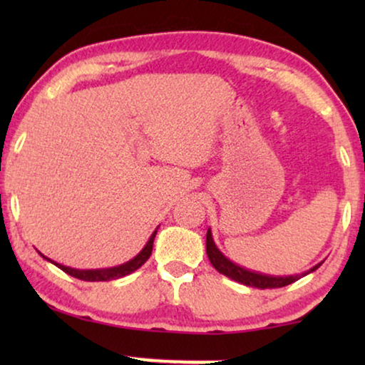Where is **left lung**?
I'll return each instance as SVG.
<instances>
[{"mask_svg": "<svg viewBox=\"0 0 365 365\" xmlns=\"http://www.w3.org/2000/svg\"><path fill=\"white\" fill-rule=\"evenodd\" d=\"M206 252H207L209 261H211V264L217 272L224 274L226 277H231L232 281L244 284V286L257 287V289H276V287L289 286V284L299 281V279L306 276V274L314 272L317 267H321L322 264V262L316 264V266L309 269L306 274H301V276H297V274L296 276H267V274H262V272L249 271V269H244L241 266H237V264H234L232 261H229V259L219 251L216 244H214L211 229H207V234H206Z\"/></svg>", "mask_w": 365, "mask_h": 365, "instance_id": "1", "label": "left lung"}]
</instances>
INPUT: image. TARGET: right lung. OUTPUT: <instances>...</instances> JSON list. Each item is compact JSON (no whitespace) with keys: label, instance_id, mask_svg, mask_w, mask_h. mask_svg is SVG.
<instances>
[{"label":"right lung","instance_id":"add662e5","mask_svg":"<svg viewBox=\"0 0 365 365\" xmlns=\"http://www.w3.org/2000/svg\"><path fill=\"white\" fill-rule=\"evenodd\" d=\"M156 232L158 229L151 234V237H149V241L146 242V246L143 247V251L138 254L136 257H133L131 261L121 264V266H116V267H106V269H73V267H66L63 266V264H58L51 261V259L44 257L43 254L41 256L46 259V261L53 262L54 266H58L61 271H64L69 276L76 277V279H81V281H88V282H98V281H113V279H119V277H124L128 276V274H131L136 271L143 266L144 262L148 261L149 256H151L153 252V242H154V237H156Z\"/></svg>","mask_w":365,"mask_h":365}]
</instances>
